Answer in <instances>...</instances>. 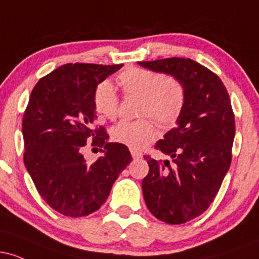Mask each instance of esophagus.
Masks as SVG:
<instances>
[{"mask_svg":"<svg viewBox=\"0 0 259 259\" xmlns=\"http://www.w3.org/2000/svg\"><path fill=\"white\" fill-rule=\"evenodd\" d=\"M130 153H132V156H133L134 159L141 158V157H142V153L140 152V151L135 150V148H130Z\"/></svg>","mask_w":259,"mask_h":259,"instance_id":"1","label":"esophagus"}]
</instances>
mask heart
<instances>
[{"label":"heart","mask_w":259,"mask_h":259,"mask_svg":"<svg viewBox=\"0 0 259 259\" xmlns=\"http://www.w3.org/2000/svg\"><path fill=\"white\" fill-rule=\"evenodd\" d=\"M118 84L125 95L139 96V114L150 115L162 126L177 123L185 106V86L175 76L163 75L142 68H129L118 75ZM95 109L107 119L117 117L119 99L109 81L97 85L94 94ZM112 139L133 148H142L157 136L150 118L120 120L111 130Z\"/></svg>","instance_id":"b5f03b06"}]
</instances>
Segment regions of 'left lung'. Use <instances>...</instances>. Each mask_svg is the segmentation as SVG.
I'll use <instances>...</instances> for the list:
<instances>
[{"instance_id": "left-lung-1", "label": "left lung", "mask_w": 259, "mask_h": 259, "mask_svg": "<svg viewBox=\"0 0 259 259\" xmlns=\"http://www.w3.org/2000/svg\"><path fill=\"white\" fill-rule=\"evenodd\" d=\"M139 65L175 76L185 86L177 127L154 146L173 164L145 157L150 170L142 180L148 210L168 224H183L209 207L230 167L235 138L230 97L222 80L192 59L173 57Z\"/></svg>"}]
</instances>
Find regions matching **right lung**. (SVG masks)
<instances>
[{
  "instance_id": "right-lung-1",
  "label": "right lung",
  "mask_w": 259,
  "mask_h": 259,
  "mask_svg": "<svg viewBox=\"0 0 259 259\" xmlns=\"http://www.w3.org/2000/svg\"><path fill=\"white\" fill-rule=\"evenodd\" d=\"M123 64H64L38 80L24 118V164L45 202L67 217H84L105 203L112 185L133 157L125 145L108 142L95 126L97 85ZM104 148L89 165L81 151L88 141Z\"/></svg>"
}]
</instances>
